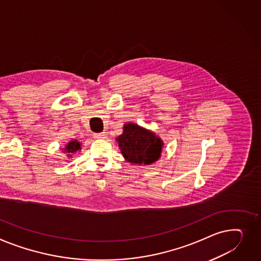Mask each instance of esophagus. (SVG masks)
<instances>
[{"label": "esophagus", "instance_id": "obj_1", "mask_svg": "<svg viewBox=\"0 0 261 261\" xmlns=\"http://www.w3.org/2000/svg\"><path fill=\"white\" fill-rule=\"evenodd\" d=\"M94 137L95 138H100V140H101V138H105L106 137V134L105 133H95Z\"/></svg>", "mask_w": 261, "mask_h": 261}]
</instances>
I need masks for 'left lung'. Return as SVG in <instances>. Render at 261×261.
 I'll return each mask as SVG.
<instances>
[{
  "label": "left lung",
  "instance_id": "obj_1",
  "mask_svg": "<svg viewBox=\"0 0 261 261\" xmlns=\"http://www.w3.org/2000/svg\"><path fill=\"white\" fill-rule=\"evenodd\" d=\"M124 159L137 166H148L158 162L164 147L162 138L155 132L135 123H126L123 133L116 137Z\"/></svg>",
  "mask_w": 261,
  "mask_h": 261
}]
</instances>
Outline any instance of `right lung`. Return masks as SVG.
Masks as SVG:
<instances>
[{
    "label": "right lung",
    "mask_w": 261,
    "mask_h": 261,
    "mask_svg": "<svg viewBox=\"0 0 261 261\" xmlns=\"http://www.w3.org/2000/svg\"><path fill=\"white\" fill-rule=\"evenodd\" d=\"M82 150V143L77 140H71L68 142V144L65 145V147L62 149V152L67 155V158H72V154L76 153L77 151Z\"/></svg>",
    "instance_id": "obj_1"
}]
</instances>
